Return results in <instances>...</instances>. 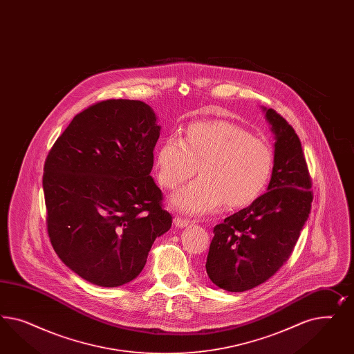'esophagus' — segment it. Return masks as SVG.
I'll return each instance as SVG.
<instances>
[{"label": "esophagus", "mask_w": 354, "mask_h": 354, "mask_svg": "<svg viewBox=\"0 0 354 354\" xmlns=\"http://www.w3.org/2000/svg\"><path fill=\"white\" fill-rule=\"evenodd\" d=\"M174 225H176L178 228H184V227L192 225V222L188 221V219H184L182 216H175L174 218Z\"/></svg>", "instance_id": "1"}]
</instances>
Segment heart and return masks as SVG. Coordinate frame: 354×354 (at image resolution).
Here are the masks:
<instances>
[{
    "mask_svg": "<svg viewBox=\"0 0 354 354\" xmlns=\"http://www.w3.org/2000/svg\"><path fill=\"white\" fill-rule=\"evenodd\" d=\"M274 154L263 139L225 120L197 122L185 136L172 135L157 151V178L172 189L193 176L196 180L170 196L174 209L191 215L212 213L227 204H252L266 188Z\"/></svg>",
    "mask_w": 354,
    "mask_h": 354,
    "instance_id": "1",
    "label": "heart"
}]
</instances>
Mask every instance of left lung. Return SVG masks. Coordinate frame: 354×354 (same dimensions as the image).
Instances as JSON below:
<instances>
[{
  "label": "left lung",
  "mask_w": 354,
  "mask_h": 354,
  "mask_svg": "<svg viewBox=\"0 0 354 354\" xmlns=\"http://www.w3.org/2000/svg\"><path fill=\"white\" fill-rule=\"evenodd\" d=\"M261 107L275 140L268 192L215 225L205 265L210 280L228 292L271 278L290 258L310 214V175L300 139L275 110Z\"/></svg>",
  "instance_id": "left-lung-1"
}]
</instances>
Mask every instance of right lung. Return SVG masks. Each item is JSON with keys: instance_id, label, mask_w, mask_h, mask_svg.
<instances>
[{"instance_id": "1", "label": "right lung", "mask_w": 354, "mask_h": 354, "mask_svg": "<svg viewBox=\"0 0 354 354\" xmlns=\"http://www.w3.org/2000/svg\"><path fill=\"white\" fill-rule=\"evenodd\" d=\"M160 132L145 102L107 100L77 114L48 154L52 245L92 284L113 288L138 278L154 240L171 227L150 176Z\"/></svg>"}]
</instances>
